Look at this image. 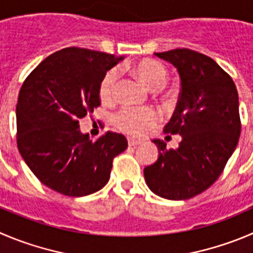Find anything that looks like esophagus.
Returning a JSON list of instances; mask_svg holds the SVG:
<instances>
[{"label":"esophagus","mask_w":253,"mask_h":253,"mask_svg":"<svg viewBox=\"0 0 253 253\" xmlns=\"http://www.w3.org/2000/svg\"><path fill=\"white\" fill-rule=\"evenodd\" d=\"M128 144L129 146H136V145H140L141 141L136 140V139H133V138H128Z\"/></svg>","instance_id":"1"}]
</instances>
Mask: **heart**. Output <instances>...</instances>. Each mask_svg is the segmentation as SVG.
<instances>
[{"mask_svg": "<svg viewBox=\"0 0 253 253\" xmlns=\"http://www.w3.org/2000/svg\"><path fill=\"white\" fill-rule=\"evenodd\" d=\"M133 72L139 79L153 90L161 88L168 77L167 68L155 59H141L133 66ZM117 69H110L100 79L98 94L102 102H110L114 97ZM159 114L153 108L124 107L114 115L113 123L120 131L133 136H141L159 122Z\"/></svg>", "mask_w": 253, "mask_h": 253, "instance_id": "heart-1", "label": "heart"}]
</instances>
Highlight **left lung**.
Listing matches in <instances>:
<instances>
[{
  "label": "left lung",
  "mask_w": 253,
  "mask_h": 253,
  "mask_svg": "<svg viewBox=\"0 0 253 253\" xmlns=\"http://www.w3.org/2000/svg\"><path fill=\"white\" fill-rule=\"evenodd\" d=\"M155 56L176 67L181 79L179 100L165 134H180L177 149L153 140L159 158L144 169L149 189L169 200H187L218 179L241 134L239 94L230 74L212 58L176 48Z\"/></svg>",
  "instance_id": "1"
}]
</instances>
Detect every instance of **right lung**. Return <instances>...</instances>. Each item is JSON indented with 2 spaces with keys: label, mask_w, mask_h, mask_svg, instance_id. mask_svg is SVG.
Masks as SVG:
<instances>
[{
  "label": "right lung",
  "mask_w": 253,
  "mask_h": 253,
  "mask_svg": "<svg viewBox=\"0 0 253 253\" xmlns=\"http://www.w3.org/2000/svg\"><path fill=\"white\" fill-rule=\"evenodd\" d=\"M122 59L86 48H63L23 82L16 107L17 146L49 189L72 197L98 191L109 181L113 159L128 148L126 138L113 131L89 140L78 122L99 107L100 79Z\"/></svg>",
  "instance_id": "add662e5"
}]
</instances>
